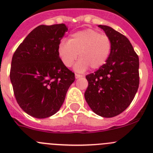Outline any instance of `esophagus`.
<instances>
[{
	"label": "esophagus",
	"instance_id": "esophagus-1",
	"mask_svg": "<svg viewBox=\"0 0 153 153\" xmlns=\"http://www.w3.org/2000/svg\"><path fill=\"white\" fill-rule=\"evenodd\" d=\"M75 78H82L83 75H80V74L78 73H75Z\"/></svg>",
	"mask_w": 153,
	"mask_h": 153
}]
</instances>
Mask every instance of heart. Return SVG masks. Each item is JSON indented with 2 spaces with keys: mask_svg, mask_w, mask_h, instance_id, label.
<instances>
[{
  "mask_svg": "<svg viewBox=\"0 0 153 153\" xmlns=\"http://www.w3.org/2000/svg\"><path fill=\"white\" fill-rule=\"evenodd\" d=\"M111 49L110 37L89 28L72 33L68 41H61L58 54L63 65L70 67L79 54L80 60L75 69L82 72L88 67L93 70L102 67L108 60Z\"/></svg>",
  "mask_w": 153,
  "mask_h": 153,
  "instance_id": "heart-1",
  "label": "heart"
}]
</instances>
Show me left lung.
Wrapping results in <instances>:
<instances>
[{"instance_id":"obj_1","label":"left lung","mask_w":153,"mask_h":153,"mask_svg":"<svg viewBox=\"0 0 153 153\" xmlns=\"http://www.w3.org/2000/svg\"><path fill=\"white\" fill-rule=\"evenodd\" d=\"M111 39L108 60L94 73L86 75L84 97L94 113L113 117L130 105L139 87V58L128 38L111 27L99 25Z\"/></svg>"}]
</instances>
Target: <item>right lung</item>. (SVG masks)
Returning a JSON list of instances; mask_svg holds the SVG:
<instances>
[{
  "mask_svg": "<svg viewBox=\"0 0 153 153\" xmlns=\"http://www.w3.org/2000/svg\"><path fill=\"white\" fill-rule=\"evenodd\" d=\"M64 24L39 25L13 54L10 81L19 106L36 118H46L59 111L75 81V73L63 65L58 45L67 31Z\"/></svg>",
  "mask_w": 153,
  "mask_h": 153,
  "instance_id": "right-lung-1",
  "label": "right lung"
}]
</instances>
